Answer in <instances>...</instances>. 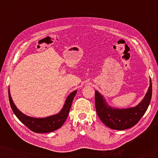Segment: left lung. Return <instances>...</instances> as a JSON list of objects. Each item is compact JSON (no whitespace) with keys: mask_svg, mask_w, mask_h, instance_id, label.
I'll use <instances>...</instances> for the list:
<instances>
[{"mask_svg":"<svg viewBox=\"0 0 158 158\" xmlns=\"http://www.w3.org/2000/svg\"><path fill=\"white\" fill-rule=\"evenodd\" d=\"M152 82L144 98L135 107L118 109L108 104L100 93L95 91V104L98 117L103 124L116 130H124L135 126L145 113L152 98Z\"/></svg>","mask_w":158,"mask_h":158,"instance_id":"obj_1","label":"left lung"}]
</instances>
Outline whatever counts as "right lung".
Returning a JSON list of instances; mask_svg holds the SVG:
<instances>
[{
  "label": "right lung",
  "instance_id": "right-lung-1",
  "mask_svg": "<svg viewBox=\"0 0 158 158\" xmlns=\"http://www.w3.org/2000/svg\"><path fill=\"white\" fill-rule=\"evenodd\" d=\"M76 93L77 90H74L70 94H69L64 101L63 107L59 113L44 118L31 117L19 111L12 100L9 89H8V98H9L10 107L14 114L26 127H27L34 132L48 133L60 128L65 122Z\"/></svg>",
  "mask_w": 158,
  "mask_h": 158
}]
</instances>
